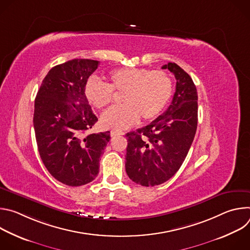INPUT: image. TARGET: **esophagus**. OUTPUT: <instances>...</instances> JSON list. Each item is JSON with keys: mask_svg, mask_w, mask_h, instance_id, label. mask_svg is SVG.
<instances>
[{"mask_svg": "<svg viewBox=\"0 0 250 250\" xmlns=\"http://www.w3.org/2000/svg\"><path fill=\"white\" fill-rule=\"evenodd\" d=\"M110 134H111V136H112V137H117V136H119V135H123V134H124V132H122V131H118V130H112Z\"/></svg>", "mask_w": 250, "mask_h": 250, "instance_id": "1", "label": "esophagus"}]
</instances>
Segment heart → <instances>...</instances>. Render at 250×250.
<instances>
[{
	"label": "heart",
	"mask_w": 250,
	"mask_h": 250,
	"mask_svg": "<svg viewBox=\"0 0 250 250\" xmlns=\"http://www.w3.org/2000/svg\"><path fill=\"white\" fill-rule=\"evenodd\" d=\"M106 84L90 77L84 88L88 102L99 110L105 109L115 99V93L123 94L122 106L106 111L101 117L105 129L121 130L136 125L141 118L146 122L156 119L165 109L172 96V80L160 70L146 68H120L109 75Z\"/></svg>",
	"instance_id": "1"
}]
</instances>
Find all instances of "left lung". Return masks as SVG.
I'll return each instance as SVG.
<instances>
[{
	"label": "left lung",
	"instance_id": "obj_1",
	"mask_svg": "<svg viewBox=\"0 0 250 250\" xmlns=\"http://www.w3.org/2000/svg\"><path fill=\"white\" fill-rule=\"evenodd\" d=\"M176 78L168 109L148 125L126 133L125 171L141 186L160 185L179 170L198 125V94L190 75L176 63L162 66Z\"/></svg>",
	"mask_w": 250,
	"mask_h": 250
}]
</instances>
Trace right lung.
Returning a JSON list of instances; mask_svg holds the SVG:
<instances>
[{"instance_id":"1","label":"right lung","mask_w":250,"mask_h":250,"mask_svg":"<svg viewBox=\"0 0 250 250\" xmlns=\"http://www.w3.org/2000/svg\"><path fill=\"white\" fill-rule=\"evenodd\" d=\"M98 65L97 60L73 59L54 66L34 101L33 126L41 158L55 179L67 186L95 179L110 141V131L86 133L98 118L84 88Z\"/></svg>"}]
</instances>
